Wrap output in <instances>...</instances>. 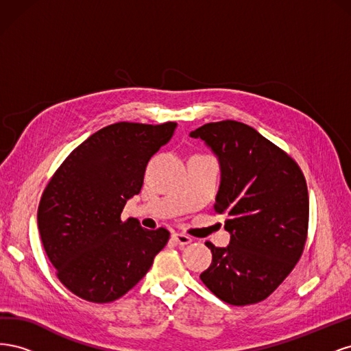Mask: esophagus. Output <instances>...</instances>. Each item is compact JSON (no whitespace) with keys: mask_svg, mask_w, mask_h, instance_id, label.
Returning <instances> with one entry per match:
<instances>
[{"mask_svg":"<svg viewBox=\"0 0 351 351\" xmlns=\"http://www.w3.org/2000/svg\"><path fill=\"white\" fill-rule=\"evenodd\" d=\"M173 240L178 244V246H186V244L192 243V239L186 234H182V232H176V234H173Z\"/></svg>","mask_w":351,"mask_h":351,"instance_id":"34e87169","label":"esophagus"}]
</instances>
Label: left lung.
Here are the masks:
<instances>
[{"label": "left lung", "mask_w": 351, "mask_h": 351, "mask_svg": "<svg viewBox=\"0 0 351 351\" xmlns=\"http://www.w3.org/2000/svg\"><path fill=\"white\" fill-rule=\"evenodd\" d=\"M218 158L215 210L227 214V247L205 243L210 267L200 280L232 306L258 303L299 262L309 226V196L300 167L278 146L239 121L208 123L190 132Z\"/></svg>", "instance_id": "obj_1"}]
</instances>
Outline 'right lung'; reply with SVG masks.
Masks as SVG:
<instances>
[{"label": "right lung", "instance_id": "obj_1", "mask_svg": "<svg viewBox=\"0 0 351 351\" xmlns=\"http://www.w3.org/2000/svg\"><path fill=\"white\" fill-rule=\"evenodd\" d=\"M177 123H115L89 136L49 180L38 227L58 280L82 299L108 303L139 282L169 239L121 221L139 195L149 159L171 139Z\"/></svg>", "mask_w": 351, "mask_h": 351}]
</instances>
